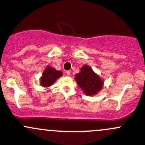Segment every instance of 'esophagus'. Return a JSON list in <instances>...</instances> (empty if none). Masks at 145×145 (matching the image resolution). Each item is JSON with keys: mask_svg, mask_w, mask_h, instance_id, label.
Listing matches in <instances>:
<instances>
[{"mask_svg": "<svg viewBox=\"0 0 145 145\" xmlns=\"http://www.w3.org/2000/svg\"><path fill=\"white\" fill-rule=\"evenodd\" d=\"M66 73V75L67 76H70V74H71V72H70L69 71H67Z\"/></svg>", "mask_w": 145, "mask_h": 145, "instance_id": "esophagus-1", "label": "esophagus"}]
</instances>
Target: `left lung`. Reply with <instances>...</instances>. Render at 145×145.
<instances>
[{
	"label": "left lung",
	"instance_id": "obj_1",
	"mask_svg": "<svg viewBox=\"0 0 145 145\" xmlns=\"http://www.w3.org/2000/svg\"><path fill=\"white\" fill-rule=\"evenodd\" d=\"M77 84L87 96H94L101 91L104 86V80L88 65H84L80 72L75 76Z\"/></svg>",
	"mask_w": 145,
	"mask_h": 145
}]
</instances>
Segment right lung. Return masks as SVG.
Masks as SVG:
<instances>
[{"instance_id": "right-lung-1", "label": "right lung", "mask_w": 145, "mask_h": 145, "mask_svg": "<svg viewBox=\"0 0 145 145\" xmlns=\"http://www.w3.org/2000/svg\"><path fill=\"white\" fill-rule=\"evenodd\" d=\"M63 75L61 71H57L50 66H47L40 78V85L44 88L52 86L55 82Z\"/></svg>"}]
</instances>
